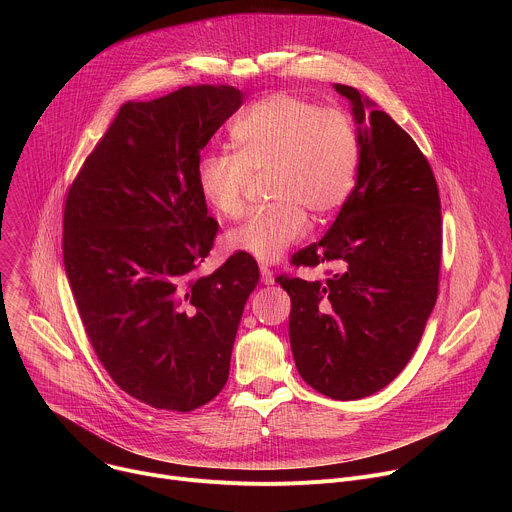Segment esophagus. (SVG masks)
Returning a JSON list of instances; mask_svg holds the SVG:
<instances>
[{
	"label": "esophagus",
	"instance_id": "1",
	"mask_svg": "<svg viewBox=\"0 0 512 512\" xmlns=\"http://www.w3.org/2000/svg\"><path fill=\"white\" fill-rule=\"evenodd\" d=\"M261 269V281L265 283V285H273L275 283V277H273V271L267 267V265H261L259 267Z\"/></svg>",
	"mask_w": 512,
	"mask_h": 512
}]
</instances>
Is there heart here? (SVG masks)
<instances>
[{"label":"heart","instance_id":"b5f03b06","mask_svg":"<svg viewBox=\"0 0 512 512\" xmlns=\"http://www.w3.org/2000/svg\"><path fill=\"white\" fill-rule=\"evenodd\" d=\"M235 156L208 152L196 164L202 200L225 218L243 212L251 174L269 176L271 206L251 212L225 235L231 253L275 263L308 231V216L332 214L356 180L360 143L338 109L275 93L243 111L231 127Z\"/></svg>","mask_w":512,"mask_h":512}]
</instances>
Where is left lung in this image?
Listing matches in <instances>:
<instances>
[{
  "label": "left lung",
  "mask_w": 512,
  "mask_h": 512,
  "mask_svg": "<svg viewBox=\"0 0 512 512\" xmlns=\"http://www.w3.org/2000/svg\"><path fill=\"white\" fill-rule=\"evenodd\" d=\"M334 89L358 125L356 184L328 233L291 261L336 271L324 283L277 281L291 298L298 373L318 393L352 401L387 387L421 340L440 283L442 208L411 135L354 87Z\"/></svg>",
  "instance_id": "1"
}]
</instances>
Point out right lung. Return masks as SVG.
<instances>
[{
	"label": "right lung",
	"instance_id": "add662e5",
	"mask_svg": "<svg viewBox=\"0 0 512 512\" xmlns=\"http://www.w3.org/2000/svg\"><path fill=\"white\" fill-rule=\"evenodd\" d=\"M241 105L227 85L125 103L66 196L62 257L85 332L115 385L156 409L192 411L223 391L259 281L241 253L194 275L218 233L196 164Z\"/></svg>",
	"mask_w": 512,
	"mask_h": 512
}]
</instances>
